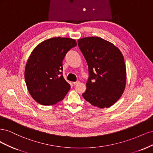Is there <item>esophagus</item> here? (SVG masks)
<instances>
[{
  "instance_id": "1",
  "label": "esophagus",
  "mask_w": 153,
  "mask_h": 153,
  "mask_svg": "<svg viewBox=\"0 0 153 153\" xmlns=\"http://www.w3.org/2000/svg\"><path fill=\"white\" fill-rule=\"evenodd\" d=\"M78 83H79V81H76V82H73V84L74 85H76V84H78Z\"/></svg>"
}]
</instances>
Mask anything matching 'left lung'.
I'll return each mask as SVG.
<instances>
[{
    "instance_id": "left-lung-1",
    "label": "left lung",
    "mask_w": 153,
    "mask_h": 153,
    "mask_svg": "<svg viewBox=\"0 0 153 153\" xmlns=\"http://www.w3.org/2000/svg\"><path fill=\"white\" fill-rule=\"evenodd\" d=\"M78 45L89 69L83 97L93 106L110 107L121 98L126 85V66L122 53L112 43L99 37L80 39Z\"/></svg>"
}]
</instances>
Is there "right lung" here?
<instances>
[{
	"label": "right lung",
	"mask_w": 153,
	"mask_h": 153,
	"mask_svg": "<svg viewBox=\"0 0 153 153\" xmlns=\"http://www.w3.org/2000/svg\"><path fill=\"white\" fill-rule=\"evenodd\" d=\"M76 46L75 39L58 37L43 41L32 51L25 66V80L30 94L39 104L57 103L70 89L62 76V61Z\"/></svg>",
	"instance_id": "obj_1"
}]
</instances>
